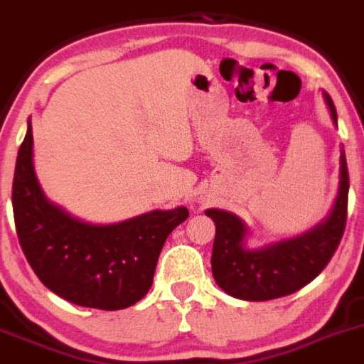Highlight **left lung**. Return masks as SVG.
<instances>
[{
    "label": "left lung",
    "mask_w": 364,
    "mask_h": 364,
    "mask_svg": "<svg viewBox=\"0 0 364 364\" xmlns=\"http://www.w3.org/2000/svg\"><path fill=\"white\" fill-rule=\"evenodd\" d=\"M323 97L338 125L334 102L327 93ZM339 174L338 199L328 219L304 235L264 250L244 247L247 230L239 217L224 210H206L215 223L212 273L220 289L240 300L266 301L296 293L314 280L331 262L345 233L350 183L343 151Z\"/></svg>",
    "instance_id": "left-lung-1"
}]
</instances>
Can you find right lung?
<instances>
[{
    "label": "right lung",
    "mask_w": 364,
    "mask_h": 364,
    "mask_svg": "<svg viewBox=\"0 0 364 364\" xmlns=\"http://www.w3.org/2000/svg\"><path fill=\"white\" fill-rule=\"evenodd\" d=\"M32 125L12 185L16 232L30 267L50 291L80 307L118 311L147 294L166 237L186 220L179 206L109 226L68 215L44 198L32 161Z\"/></svg>",
    "instance_id": "1"
}]
</instances>
